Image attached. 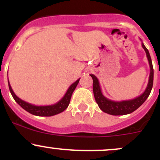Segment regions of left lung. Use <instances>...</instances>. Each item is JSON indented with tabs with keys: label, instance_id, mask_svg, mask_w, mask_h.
Wrapping results in <instances>:
<instances>
[{
	"label": "left lung",
	"instance_id": "1",
	"mask_svg": "<svg viewBox=\"0 0 160 160\" xmlns=\"http://www.w3.org/2000/svg\"><path fill=\"white\" fill-rule=\"evenodd\" d=\"M142 46L146 52V56H147L148 61H149L150 74L147 87H146L145 91L140 96L137 97L134 99L128 100V101H114L108 99L103 95L98 79L93 74H90V77L93 79V91L95 101L99 106L100 109L104 112L111 114V115H124V114H130V113L133 112L136 109H138L149 96L150 92L152 88L154 72H153L152 63V59L150 57L149 50L146 49V47L142 42Z\"/></svg>",
	"mask_w": 160,
	"mask_h": 160
}]
</instances>
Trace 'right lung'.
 <instances>
[{"mask_svg":"<svg viewBox=\"0 0 160 160\" xmlns=\"http://www.w3.org/2000/svg\"><path fill=\"white\" fill-rule=\"evenodd\" d=\"M8 81L9 90H10V92L11 95H12L13 98H14V101H15L22 108L25 109V110L28 111V112H29L30 114H34V115L49 117V116H53L56 115V114H59V113L62 112V111H65L66 109L67 108L69 104H70L72 92L74 91L75 88H77V84H78L79 81H80V79H78L77 81H75L73 83H72V84L70 85V88L67 90V91L66 92L65 95L62 97V98L60 101H59L57 103H56V104H54L46 106L34 105V104H29V103L20 99L18 97L16 96V94L14 93V91H13L8 80Z\"/></svg>","mask_w":160,"mask_h":160,"instance_id":"right-lung-1","label":"right lung"}]
</instances>
